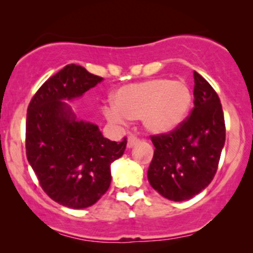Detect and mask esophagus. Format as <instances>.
Returning a JSON list of instances; mask_svg holds the SVG:
<instances>
[{"instance_id": "esophagus-1", "label": "esophagus", "mask_w": 253, "mask_h": 253, "mask_svg": "<svg viewBox=\"0 0 253 253\" xmlns=\"http://www.w3.org/2000/svg\"><path fill=\"white\" fill-rule=\"evenodd\" d=\"M139 139H138L137 137H135V135H133V134H131V135H128V140H127V148H133V146L134 145H137L138 143H139Z\"/></svg>"}]
</instances>
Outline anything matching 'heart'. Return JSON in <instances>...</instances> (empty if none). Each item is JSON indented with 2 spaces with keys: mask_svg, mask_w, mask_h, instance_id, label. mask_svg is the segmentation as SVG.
I'll list each match as a JSON object with an SVG mask.
<instances>
[{
  "mask_svg": "<svg viewBox=\"0 0 253 253\" xmlns=\"http://www.w3.org/2000/svg\"><path fill=\"white\" fill-rule=\"evenodd\" d=\"M192 97L186 83L156 78L122 86L114 95L116 104H105L103 114L115 125L140 119L148 132L166 134L185 120L192 107Z\"/></svg>",
  "mask_w": 253,
  "mask_h": 253,
  "instance_id": "heart-1",
  "label": "heart"
}]
</instances>
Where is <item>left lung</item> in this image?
Returning a JSON list of instances; mask_svg holds the SVG:
<instances>
[{
  "mask_svg": "<svg viewBox=\"0 0 253 253\" xmlns=\"http://www.w3.org/2000/svg\"><path fill=\"white\" fill-rule=\"evenodd\" d=\"M194 107L174 131L151 135L154 157L148 170L150 185L169 201L182 202L203 191L218 167L226 140L222 105L212 86L197 72Z\"/></svg>",
  "mask_w": 253,
  "mask_h": 253,
  "instance_id": "1",
  "label": "left lung"
}]
</instances>
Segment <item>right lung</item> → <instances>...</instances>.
I'll return each mask as SVG.
<instances>
[{"label": "right lung", "mask_w": 253, "mask_h": 253, "mask_svg": "<svg viewBox=\"0 0 253 253\" xmlns=\"http://www.w3.org/2000/svg\"><path fill=\"white\" fill-rule=\"evenodd\" d=\"M103 78L67 65L38 88L27 108L26 156L52 201L72 209L91 207L107 192L110 165L127 140L103 137L98 126L78 120L63 101L82 97Z\"/></svg>", "instance_id": "right-lung-1"}]
</instances>
